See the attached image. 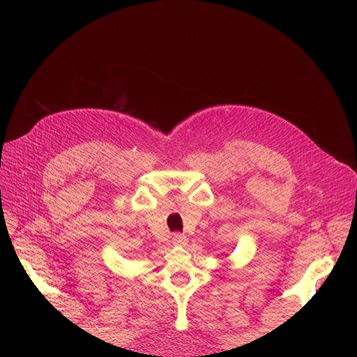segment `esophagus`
<instances>
[{"instance_id":"34e87169","label":"esophagus","mask_w":357,"mask_h":357,"mask_svg":"<svg viewBox=\"0 0 357 357\" xmlns=\"http://www.w3.org/2000/svg\"><path fill=\"white\" fill-rule=\"evenodd\" d=\"M172 244L186 245L188 244V236L183 235V234H174V235H172Z\"/></svg>"}]
</instances>
